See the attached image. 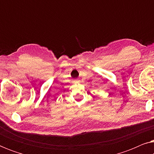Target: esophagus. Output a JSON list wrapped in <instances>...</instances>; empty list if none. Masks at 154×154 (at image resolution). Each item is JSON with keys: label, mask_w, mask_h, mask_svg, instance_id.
<instances>
[{"label": "esophagus", "mask_w": 154, "mask_h": 154, "mask_svg": "<svg viewBox=\"0 0 154 154\" xmlns=\"http://www.w3.org/2000/svg\"><path fill=\"white\" fill-rule=\"evenodd\" d=\"M75 81H78V80H75Z\"/></svg>", "instance_id": "esophagus-1"}]
</instances>
